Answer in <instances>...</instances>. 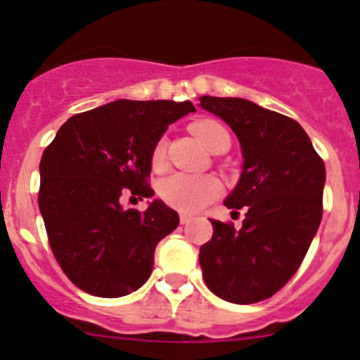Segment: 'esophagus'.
<instances>
[{"instance_id":"esophagus-1","label":"esophagus","mask_w":360,"mask_h":360,"mask_svg":"<svg viewBox=\"0 0 360 360\" xmlns=\"http://www.w3.org/2000/svg\"><path fill=\"white\" fill-rule=\"evenodd\" d=\"M179 221H181V224H183V226H186V224H190V221H191V217H190V214H181V217H179Z\"/></svg>"}]
</instances>
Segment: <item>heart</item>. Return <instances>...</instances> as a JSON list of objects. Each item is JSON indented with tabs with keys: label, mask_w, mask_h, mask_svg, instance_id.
<instances>
[{
	"label": "heart",
	"mask_w": 360,
	"mask_h": 360,
	"mask_svg": "<svg viewBox=\"0 0 360 360\" xmlns=\"http://www.w3.org/2000/svg\"><path fill=\"white\" fill-rule=\"evenodd\" d=\"M191 131L197 139L207 147L213 149L218 136L226 133V127L217 120H199L191 124ZM165 153H167V140L161 139L153 149V167L160 169L163 165ZM224 186L220 179L214 176H188V174H172L165 177L160 184V197L174 210L181 213H197L217 200L221 195Z\"/></svg>",
	"instance_id": "b5f03b06"
}]
</instances>
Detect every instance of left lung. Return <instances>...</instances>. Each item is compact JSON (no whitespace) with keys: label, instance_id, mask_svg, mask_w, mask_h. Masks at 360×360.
Returning <instances> with one entry per match:
<instances>
[{"label":"left lung","instance_id":"left-lung-1","mask_svg":"<svg viewBox=\"0 0 360 360\" xmlns=\"http://www.w3.org/2000/svg\"><path fill=\"white\" fill-rule=\"evenodd\" d=\"M236 133L243 172L226 206L245 210L241 229L211 220L200 247L204 281L217 297L256 304L277 293L304 261L323 214L325 163L297 120L240 97H199Z\"/></svg>","mask_w":360,"mask_h":360}]
</instances>
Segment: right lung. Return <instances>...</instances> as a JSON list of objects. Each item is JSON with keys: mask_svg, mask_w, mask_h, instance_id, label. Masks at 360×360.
Instances as JSON below:
<instances>
[{"mask_svg": "<svg viewBox=\"0 0 360 360\" xmlns=\"http://www.w3.org/2000/svg\"><path fill=\"white\" fill-rule=\"evenodd\" d=\"M190 101L119 99L70 117L40 160L39 210L55 259L90 295L117 298L149 278L154 248L179 226L161 200L124 210L120 197H153V149Z\"/></svg>", "mask_w": 360, "mask_h": 360, "instance_id": "add662e5", "label": "right lung"}]
</instances>
